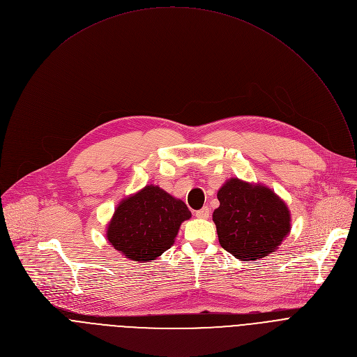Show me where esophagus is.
<instances>
[{
	"label": "esophagus",
	"mask_w": 357,
	"mask_h": 357,
	"mask_svg": "<svg viewBox=\"0 0 357 357\" xmlns=\"http://www.w3.org/2000/svg\"><path fill=\"white\" fill-rule=\"evenodd\" d=\"M195 215H196V218H199V219H208L209 215H211V211H209L208 206H205V208H202V209L196 211Z\"/></svg>",
	"instance_id": "34e87169"
}]
</instances>
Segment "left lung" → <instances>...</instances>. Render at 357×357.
Returning <instances> with one entry per match:
<instances>
[{
    "label": "left lung",
    "mask_w": 357,
    "mask_h": 357,
    "mask_svg": "<svg viewBox=\"0 0 357 357\" xmlns=\"http://www.w3.org/2000/svg\"><path fill=\"white\" fill-rule=\"evenodd\" d=\"M213 212L219 243L238 260L256 261L274 252L289 234L291 215L271 189L229 179L218 192Z\"/></svg>",
    "instance_id": "8db88e82"
}]
</instances>
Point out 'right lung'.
Segmentation results:
<instances>
[{"instance_id": "right-lung-1", "label": "right lung", "mask_w": 357, "mask_h": 357, "mask_svg": "<svg viewBox=\"0 0 357 357\" xmlns=\"http://www.w3.org/2000/svg\"><path fill=\"white\" fill-rule=\"evenodd\" d=\"M190 212L181 199L148 185L117 206L109 227V243L130 260L148 263L171 248Z\"/></svg>"}]
</instances>
